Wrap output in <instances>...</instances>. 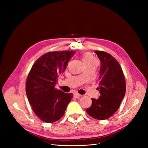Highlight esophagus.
I'll list each match as a JSON object with an SVG mask.
<instances>
[{
    "mask_svg": "<svg viewBox=\"0 0 148 148\" xmlns=\"http://www.w3.org/2000/svg\"><path fill=\"white\" fill-rule=\"evenodd\" d=\"M74 96L76 98H79L80 96H81V95H80L79 94H78L77 92H75V93H74Z\"/></svg>",
    "mask_w": 148,
    "mask_h": 148,
    "instance_id": "obj_1",
    "label": "esophagus"
}]
</instances>
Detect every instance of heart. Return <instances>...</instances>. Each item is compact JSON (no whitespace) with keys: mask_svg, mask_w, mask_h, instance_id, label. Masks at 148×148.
Returning a JSON list of instances; mask_svg holds the SVG:
<instances>
[{"mask_svg":"<svg viewBox=\"0 0 148 148\" xmlns=\"http://www.w3.org/2000/svg\"><path fill=\"white\" fill-rule=\"evenodd\" d=\"M82 60L84 64L91 63V62H96V59L91 54V53H86L83 56Z\"/></svg>","mask_w":148,"mask_h":148,"instance_id":"1","label":"heart"}]
</instances>
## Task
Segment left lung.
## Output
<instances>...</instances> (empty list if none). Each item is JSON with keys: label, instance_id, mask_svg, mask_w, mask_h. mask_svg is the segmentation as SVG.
Instances as JSON below:
<instances>
[{"label": "left lung", "instance_id": "left-lung-1", "mask_svg": "<svg viewBox=\"0 0 148 148\" xmlns=\"http://www.w3.org/2000/svg\"><path fill=\"white\" fill-rule=\"evenodd\" d=\"M101 61L99 87L97 89L101 96L97 99L92 98V105L86 112L97 120L110 117L117 111L126 91V83L123 71L117 60L109 53L96 51Z\"/></svg>", "mask_w": 148, "mask_h": 148}]
</instances>
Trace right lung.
<instances>
[{
	"instance_id": "add662e5",
	"label": "right lung",
	"mask_w": 148,
	"mask_h": 148,
	"mask_svg": "<svg viewBox=\"0 0 148 148\" xmlns=\"http://www.w3.org/2000/svg\"><path fill=\"white\" fill-rule=\"evenodd\" d=\"M75 53L49 52L38 59L29 71L26 82V96L34 112L44 122L59 120L72 99V93L57 90L55 86Z\"/></svg>"
}]
</instances>
